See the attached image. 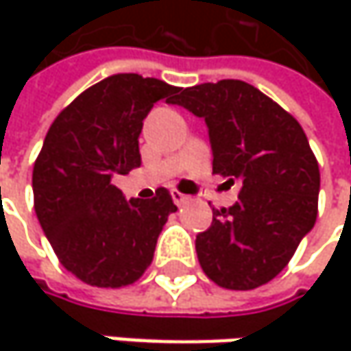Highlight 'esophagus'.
Masks as SVG:
<instances>
[{
    "mask_svg": "<svg viewBox=\"0 0 351 351\" xmlns=\"http://www.w3.org/2000/svg\"><path fill=\"white\" fill-rule=\"evenodd\" d=\"M173 201H175L176 205L180 207V205H186V203L191 201V197H186V195H182L180 191H173Z\"/></svg>",
    "mask_w": 351,
    "mask_h": 351,
    "instance_id": "obj_1",
    "label": "esophagus"
}]
</instances>
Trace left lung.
I'll return each mask as SVG.
<instances>
[{
	"instance_id": "left-lung-1",
	"label": "left lung",
	"mask_w": 351,
	"mask_h": 351,
	"mask_svg": "<svg viewBox=\"0 0 351 351\" xmlns=\"http://www.w3.org/2000/svg\"><path fill=\"white\" fill-rule=\"evenodd\" d=\"M171 104L205 119L213 173L240 178L236 205L197 236L203 272L230 291L270 282L317 219L319 165L301 123L254 85L223 79L178 89Z\"/></svg>"
}]
</instances>
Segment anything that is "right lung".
<instances>
[{
  "instance_id": "add662e5",
  "label": "right lung",
  "mask_w": 351,
  "mask_h": 351,
  "mask_svg": "<svg viewBox=\"0 0 351 351\" xmlns=\"http://www.w3.org/2000/svg\"><path fill=\"white\" fill-rule=\"evenodd\" d=\"M178 87L134 73L85 89L52 121L34 162V211L58 262L99 289L134 285L150 266L156 240L175 213L169 189L125 201L111 184L140 167L142 121Z\"/></svg>"
}]
</instances>
